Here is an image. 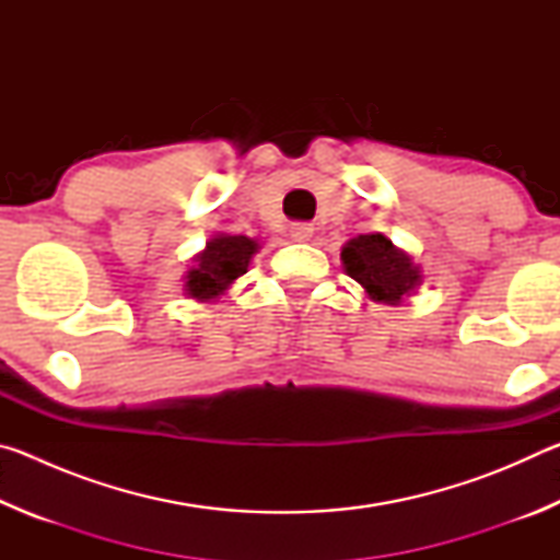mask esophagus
Here are the masks:
<instances>
[{"mask_svg":"<svg viewBox=\"0 0 560 560\" xmlns=\"http://www.w3.org/2000/svg\"><path fill=\"white\" fill-rule=\"evenodd\" d=\"M291 236L296 242H308L311 236H314V224H308V222H296V224H291Z\"/></svg>","mask_w":560,"mask_h":560,"instance_id":"esophagus-1","label":"esophagus"}]
</instances>
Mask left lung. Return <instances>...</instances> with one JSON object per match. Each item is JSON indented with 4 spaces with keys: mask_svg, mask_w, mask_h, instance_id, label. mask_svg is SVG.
<instances>
[{
    "mask_svg": "<svg viewBox=\"0 0 560 560\" xmlns=\"http://www.w3.org/2000/svg\"><path fill=\"white\" fill-rule=\"evenodd\" d=\"M340 261L343 271L360 283L368 299L387 306H400L422 283L420 264H415L410 254L381 232L348 240L340 246Z\"/></svg>",
    "mask_w": 560,
    "mask_h": 560,
    "instance_id": "8db88e82",
    "label": "left lung"
}]
</instances>
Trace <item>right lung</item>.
<instances>
[{"mask_svg": "<svg viewBox=\"0 0 560 560\" xmlns=\"http://www.w3.org/2000/svg\"><path fill=\"white\" fill-rule=\"evenodd\" d=\"M259 249V240H252V236L212 234L205 249L192 257V267L185 271V296L200 303L222 299L232 283L246 273L252 257Z\"/></svg>", "mask_w": 560, "mask_h": 560, "instance_id": "add662e5", "label": "right lung"}]
</instances>
